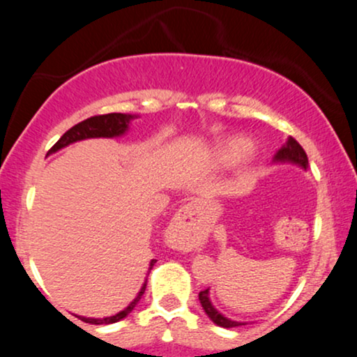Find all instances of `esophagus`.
Masks as SVG:
<instances>
[{
    "instance_id": "esophagus-1",
    "label": "esophagus",
    "mask_w": 357,
    "mask_h": 357,
    "mask_svg": "<svg viewBox=\"0 0 357 357\" xmlns=\"http://www.w3.org/2000/svg\"><path fill=\"white\" fill-rule=\"evenodd\" d=\"M191 210L190 206H183L181 210L176 213V216L173 218V223H171V231L173 233H179L183 241H188L190 243V238H192V227H191Z\"/></svg>"
}]
</instances>
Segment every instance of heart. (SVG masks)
Instances as JSON below:
<instances>
[{
  "label": "heart",
  "instance_id": "b5f03b06",
  "mask_svg": "<svg viewBox=\"0 0 357 357\" xmlns=\"http://www.w3.org/2000/svg\"><path fill=\"white\" fill-rule=\"evenodd\" d=\"M250 147H247L243 141H240V139H230V141H225L223 144L218 147V158L220 161L223 162H228V161H233V159L238 158L240 154L243 153H250Z\"/></svg>",
  "mask_w": 357,
  "mask_h": 357
}]
</instances>
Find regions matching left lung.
<instances>
[{"label": "left lung", "instance_id": "left-lung-1", "mask_svg": "<svg viewBox=\"0 0 357 357\" xmlns=\"http://www.w3.org/2000/svg\"><path fill=\"white\" fill-rule=\"evenodd\" d=\"M273 161H278V162H294V165H298L302 166L304 169H307V166H309V159H307V154L305 151L302 149V146L298 144L294 137H289V141L285 142L284 146L280 147V149L277 151L275 158H273ZM199 304L204 309V312H206L208 317L211 319L213 322L216 324V326L220 327H227V329H230V327H238V326H245L243 322H236V321H230V319H227L225 315H221L218 310L215 309L210 301V289H204L199 292Z\"/></svg>", "mask_w": 357, "mask_h": 357}]
</instances>
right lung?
<instances>
[{"label": "right lung", "instance_id": "add662e5", "mask_svg": "<svg viewBox=\"0 0 357 357\" xmlns=\"http://www.w3.org/2000/svg\"><path fill=\"white\" fill-rule=\"evenodd\" d=\"M130 119H134V116H130V114H119V112L104 114V116H93V117L85 119V121H82V122H79V124L73 126L72 129H68L67 132H65L63 136H61L59 141L55 142V146L52 147L50 153H56V151L61 149V147L72 144V142L82 141V139L122 136V134H124L127 130V127H129ZM154 264H155V260H151L149 270L153 268ZM146 285H147V280L144 282V284H142L141 290H139V294H137V297L134 298V301L130 302V304L127 305L124 310H121L119 314L112 315V317H104V319L80 317V319L84 322H89V324H114V322L121 321V319H124L126 315H129L130 312H132V309L137 305V302L141 301L142 294H144Z\"/></svg>", "mask_w": 357, "mask_h": 357}]
</instances>
